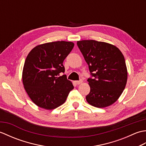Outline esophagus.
Wrapping results in <instances>:
<instances>
[{"mask_svg": "<svg viewBox=\"0 0 146 146\" xmlns=\"http://www.w3.org/2000/svg\"><path fill=\"white\" fill-rule=\"evenodd\" d=\"M75 83H76V85H80V84H81V83H82V80H79V81H75Z\"/></svg>", "mask_w": 146, "mask_h": 146, "instance_id": "esophagus-1", "label": "esophagus"}]
</instances>
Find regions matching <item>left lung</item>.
<instances>
[{
  "instance_id": "obj_1",
  "label": "left lung",
  "mask_w": 146,
  "mask_h": 146,
  "mask_svg": "<svg viewBox=\"0 0 146 146\" xmlns=\"http://www.w3.org/2000/svg\"><path fill=\"white\" fill-rule=\"evenodd\" d=\"M92 76L87 81L90 92L86 99L95 107L115 103L125 89L127 80L125 58L115 46L95 40L77 41Z\"/></svg>"
}]
</instances>
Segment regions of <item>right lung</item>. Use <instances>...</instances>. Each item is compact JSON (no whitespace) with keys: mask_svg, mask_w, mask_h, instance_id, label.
<instances>
[{"mask_svg":"<svg viewBox=\"0 0 146 146\" xmlns=\"http://www.w3.org/2000/svg\"><path fill=\"white\" fill-rule=\"evenodd\" d=\"M74 43L56 41L34 48L27 55L23 71L24 87L38 107L52 110L63 104L74 86L67 80L63 61Z\"/></svg>","mask_w":146,"mask_h":146,"instance_id":"obj_1","label":"right lung"}]
</instances>
